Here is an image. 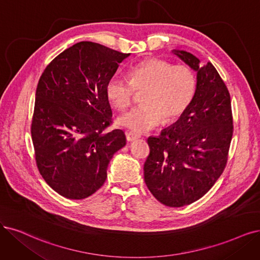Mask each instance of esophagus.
I'll return each instance as SVG.
<instances>
[{
	"label": "esophagus",
	"instance_id": "1",
	"mask_svg": "<svg viewBox=\"0 0 260 260\" xmlns=\"http://www.w3.org/2000/svg\"><path fill=\"white\" fill-rule=\"evenodd\" d=\"M139 138V135H137V134L135 133H132V132H127L126 133V139L127 141H134Z\"/></svg>",
	"mask_w": 260,
	"mask_h": 260
}]
</instances>
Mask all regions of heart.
I'll return each mask as SVG.
<instances>
[{
    "label": "heart",
    "mask_w": 260,
    "mask_h": 260,
    "mask_svg": "<svg viewBox=\"0 0 260 260\" xmlns=\"http://www.w3.org/2000/svg\"><path fill=\"white\" fill-rule=\"evenodd\" d=\"M134 90H146L143 105L122 114L118 123L135 133H146L162 118L170 122L186 111L196 93V77L187 65L149 59L132 67L129 81L113 76L106 84L107 98L121 110L132 104Z\"/></svg>",
    "instance_id": "heart-1"
}]
</instances>
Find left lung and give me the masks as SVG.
Listing matches in <instances>:
<instances>
[{"label": "left lung", "mask_w": 260, "mask_h": 260, "mask_svg": "<svg viewBox=\"0 0 260 260\" xmlns=\"http://www.w3.org/2000/svg\"><path fill=\"white\" fill-rule=\"evenodd\" d=\"M171 52L197 73L196 93L176 123L148 138L143 171L159 203L183 207L207 194L223 174L234 126L230 95L215 67L200 65L190 52Z\"/></svg>", "instance_id": "left-lung-1"}]
</instances>
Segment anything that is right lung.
Masks as SVG:
<instances>
[{"label":"right lung","mask_w":260,"mask_h":260,"mask_svg":"<svg viewBox=\"0 0 260 260\" xmlns=\"http://www.w3.org/2000/svg\"><path fill=\"white\" fill-rule=\"evenodd\" d=\"M129 55L80 42L55 56L41 76L31 128L35 158L47 184L63 197L94 194L113 154L126 145L122 129L104 131L112 118L106 84Z\"/></svg>","instance_id":"obj_1"}]
</instances>
